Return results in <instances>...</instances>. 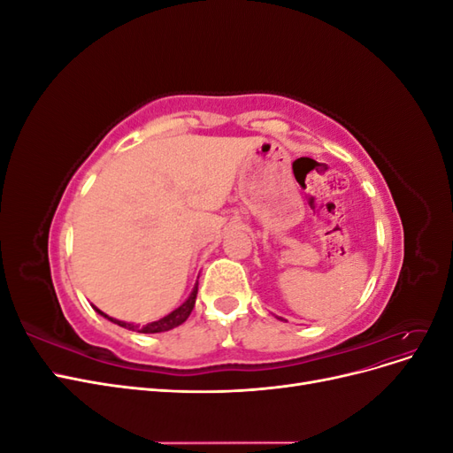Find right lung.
Returning <instances> with one entry per match:
<instances>
[{"mask_svg":"<svg viewBox=\"0 0 453 453\" xmlns=\"http://www.w3.org/2000/svg\"><path fill=\"white\" fill-rule=\"evenodd\" d=\"M196 295H198V283L195 285L193 293H190V296L185 300V303H183L180 308L173 310V311H172V313H168V315H164L162 319L153 321V323H147V325H143V326H142V325L125 323V321H119V319L109 318V315H105V313H104V311H100L98 308H94V310L98 311L100 315H104L105 319L117 323L119 326H125V328H128V331H138V333H143V334H153V333H164V331H170V328H175V326H180L181 323H185V321H187V318L190 315V311H193V308H195Z\"/></svg>","mask_w":453,"mask_h":453,"instance_id":"add662e5","label":"right lung"}]
</instances>
